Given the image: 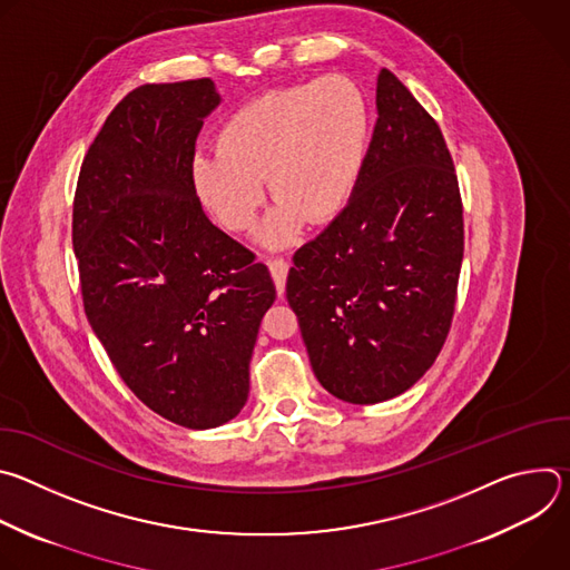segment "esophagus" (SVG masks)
<instances>
[{"label":"esophagus","mask_w":570,"mask_h":570,"mask_svg":"<svg viewBox=\"0 0 570 570\" xmlns=\"http://www.w3.org/2000/svg\"><path fill=\"white\" fill-rule=\"evenodd\" d=\"M268 268H271V275H273V282L277 286V293L284 295V288H286V275H288V262L282 259V257H275L268 262Z\"/></svg>","instance_id":"obj_1"}]
</instances>
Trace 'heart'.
<instances>
[{
    "label": "heart",
    "mask_w": 570,
    "mask_h": 570,
    "mask_svg": "<svg viewBox=\"0 0 570 570\" xmlns=\"http://www.w3.org/2000/svg\"><path fill=\"white\" fill-rule=\"evenodd\" d=\"M370 110L345 76L264 92L234 110L216 150H198L191 183L229 232H248L264 205V180L277 198L262 240L286 246L304 220L334 218L352 198L367 157Z\"/></svg>",
    "instance_id": "heart-1"
}]
</instances>
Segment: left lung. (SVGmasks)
<instances>
[{
	"instance_id": "left-lung-1",
	"label": "left lung",
	"mask_w": 570,
	"mask_h": 570,
	"mask_svg": "<svg viewBox=\"0 0 570 570\" xmlns=\"http://www.w3.org/2000/svg\"><path fill=\"white\" fill-rule=\"evenodd\" d=\"M361 180L330 227L293 255L286 297L320 385L350 403L413 387L455 311L462 198L438 121L381 69Z\"/></svg>"
}]
</instances>
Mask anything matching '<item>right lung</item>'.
Returning a JSON list of instances; mask_svg holds the SVG:
<instances>
[{"label": "right lung", "instance_id": "right-lung-1", "mask_svg": "<svg viewBox=\"0 0 570 570\" xmlns=\"http://www.w3.org/2000/svg\"><path fill=\"white\" fill-rule=\"evenodd\" d=\"M218 104L212 78L126 95L88 148L71 214L97 338L141 403L194 431L246 405L277 295L268 268L205 216L191 183L196 137Z\"/></svg>", "mask_w": 570, "mask_h": 570}]
</instances>
